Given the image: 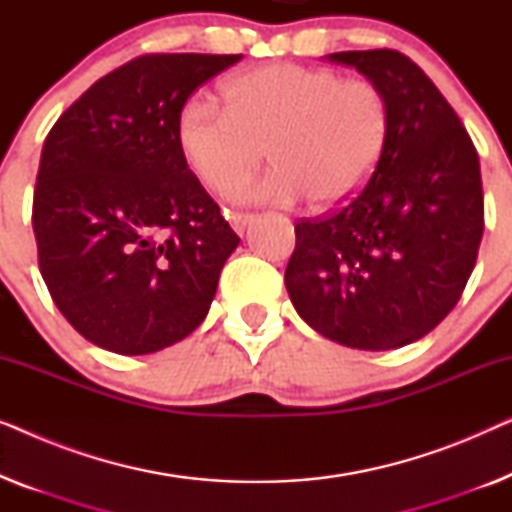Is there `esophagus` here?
<instances>
[{
	"mask_svg": "<svg viewBox=\"0 0 512 512\" xmlns=\"http://www.w3.org/2000/svg\"><path fill=\"white\" fill-rule=\"evenodd\" d=\"M226 219L230 226H233V230L237 235H242L244 230H247V226L251 221H254V216L251 214H242V212H226Z\"/></svg>",
	"mask_w": 512,
	"mask_h": 512,
	"instance_id": "esophagus-1",
	"label": "esophagus"
}]
</instances>
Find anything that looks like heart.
<instances>
[{"mask_svg":"<svg viewBox=\"0 0 512 512\" xmlns=\"http://www.w3.org/2000/svg\"><path fill=\"white\" fill-rule=\"evenodd\" d=\"M221 95L223 109L198 97L181 107L177 146L188 170L219 193L265 148L276 167L230 191L244 205H345L373 177L387 144V97L368 79L275 62L228 79Z\"/></svg>","mask_w":512,"mask_h":512,"instance_id":"obj_1","label":"heart"}]
</instances>
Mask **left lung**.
I'll return each mask as SVG.
<instances>
[{
  "label": "left lung",
  "mask_w": 512,
  "mask_h": 512,
  "mask_svg": "<svg viewBox=\"0 0 512 512\" xmlns=\"http://www.w3.org/2000/svg\"><path fill=\"white\" fill-rule=\"evenodd\" d=\"M382 88L389 135L363 191L296 223L284 284L300 319L345 347L398 349L443 321L471 277L485 228L478 151L408 55H326Z\"/></svg>",
  "instance_id": "left-lung-1"
}]
</instances>
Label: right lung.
<instances>
[{
  "instance_id": "1",
  "label": "right lung",
  "mask_w": 512,
  "mask_h": 512,
  "mask_svg": "<svg viewBox=\"0 0 512 512\" xmlns=\"http://www.w3.org/2000/svg\"><path fill=\"white\" fill-rule=\"evenodd\" d=\"M240 58L142 55L48 132L32 205L39 270L69 324L107 352H160L207 317L240 237L181 158L177 118Z\"/></svg>"
}]
</instances>
